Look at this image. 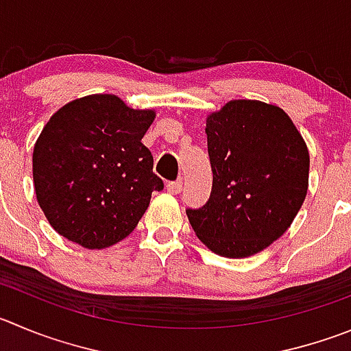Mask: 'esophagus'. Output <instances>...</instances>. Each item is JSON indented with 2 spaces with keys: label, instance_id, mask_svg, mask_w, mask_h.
Masks as SVG:
<instances>
[{
  "label": "esophagus",
  "instance_id": "esophagus-1",
  "mask_svg": "<svg viewBox=\"0 0 351 351\" xmlns=\"http://www.w3.org/2000/svg\"><path fill=\"white\" fill-rule=\"evenodd\" d=\"M182 186H183L182 180H176V182H168V183H166V191H168L169 194L176 195V194H180V192H182Z\"/></svg>",
  "mask_w": 351,
  "mask_h": 351
}]
</instances>
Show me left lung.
<instances>
[{
  "instance_id": "obj_1",
  "label": "left lung",
  "mask_w": 351,
  "mask_h": 351,
  "mask_svg": "<svg viewBox=\"0 0 351 351\" xmlns=\"http://www.w3.org/2000/svg\"><path fill=\"white\" fill-rule=\"evenodd\" d=\"M213 189L186 209L213 253L247 258L291 227L308 191L310 156L291 117L260 100H230L206 119Z\"/></svg>"
}]
</instances>
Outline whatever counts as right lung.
<instances>
[{
  "instance_id": "add662e5",
  "label": "right lung",
  "mask_w": 351,
  "mask_h": 351,
  "mask_svg": "<svg viewBox=\"0 0 351 351\" xmlns=\"http://www.w3.org/2000/svg\"><path fill=\"white\" fill-rule=\"evenodd\" d=\"M150 109L116 95H88L58 109L32 152L39 208L51 227L86 250H104L135 230L162 180L142 143Z\"/></svg>"
}]
</instances>
